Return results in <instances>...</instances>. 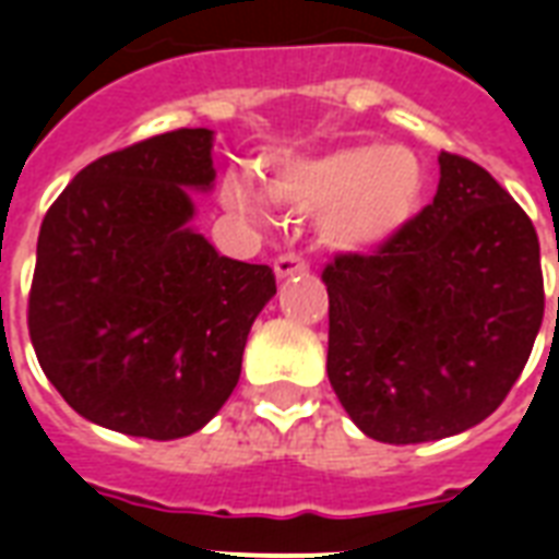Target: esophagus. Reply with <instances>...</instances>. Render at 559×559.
I'll return each instance as SVG.
<instances>
[{
	"label": "esophagus",
	"instance_id": "34e87169",
	"mask_svg": "<svg viewBox=\"0 0 559 559\" xmlns=\"http://www.w3.org/2000/svg\"><path fill=\"white\" fill-rule=\"evenodd\" d=\"M298 272H307V261L301 254L287 252L275 258V278H289V275H298Z\"/></svg>",
	"mask_w": 559,
	"mask_h": 559
}]
</instances>
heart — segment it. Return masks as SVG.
I'll return each mask as SVG.
<instances>
[{"mask_svg":"<svg viewBox=\"0 0 559 559\" xmlns=\"http://www.w3.org/2000/svg\"><path fill=\"white\" fill-rule=\"evenodd\" d=\"M426 174L403 144H348L316 156H284L272 165L266 191L298 214H322L319 237L336 252H371L389 243L415 217ZM252 177L223 182L231 214L263 223L270 200Z\"/></svg>","mask_w":559,"mask_h":559,"instance_id":"obj_1","label":"heart"}]
</instances>
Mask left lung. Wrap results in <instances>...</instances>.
I'll list each match as a JSON object with an SVG mask.
<instances>
[{
    "instance_id": "1",
    "label": "left lung",
    "mask_w": 559,
    "mask_h": 559,
    "mask_svg": "<svg viewBox=\"0 0 559 559\" xmlns=\"http://www.w3.org/2000/svg\"><path fill=\"white\" fill-rule=\"evenodd\" d=\"M435 200L371 254H336L328 377L373 441L459 435L502 406L546 293L528 214L476 162L441 153Z\"/></svg>"
}]
</instances>
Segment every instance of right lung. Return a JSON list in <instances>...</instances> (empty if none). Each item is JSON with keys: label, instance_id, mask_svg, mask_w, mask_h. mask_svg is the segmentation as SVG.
Here are the masks:
<instances>
[{"label": "right lung", "instance_id": "obj_1", "mask_svg": "<svg viewBox=\"0 0 559 559\" xmlns=\"http://www.w3.org/2000/svg\"><path fill=\"white\" fill-rule=\"evenodd\" d=\"M211 147L193 127L107 153L39 226L31 345L66 403L112 432L174 441L209 424L275 296L270 266L231 261L191 228V191L217 177Z\"/></svg>", "mask_w": 559, "mask_h": 559}]
</instances>
